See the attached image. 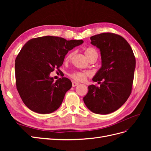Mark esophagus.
Instances as JSON below:
<instances>
[{
	"mask_svg": "<svg viewBox=\"0 0 151 151\" xmlns=\"http://www.w3.org/2000/svg\"><path fill=\"white\" fill-rule=\"evenodd\" d=\"M72 87H75L76 86H78L79 85V83H77V82H75V81H72Z\"/></svg>",
	"mask_w": 151,
	"mask_h": 151,
	"instance_id": "esophagus-1",
	"label": "esophagus"
}]
</instances>
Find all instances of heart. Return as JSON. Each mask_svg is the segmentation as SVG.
<instances>
[{
	"instance_id": "heart-1",
	"label": "heart",
	"mask_w": 151,
	"mask_h": 151,
	"mask_svg": "<svg viewBox=\"0 0 151 151\" xmlns=\"http://www.w3.org/2000/svg\"><path fill=\"white\" fill-rule=\"evenodd\" d=\"M84 53L88 59L95 55H98V53L94 48L92 47H88L84 50ZM73 53H70L66 57V60H69L71 58ZM91 76V72L88 71H82V72H75L70 75V77L74 80L79 82H84L86 80L88 77Z\"/></svg>"
}]
</instances>
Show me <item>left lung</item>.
Wrapping results in <instances>:
<instances>
[{
	"mask_svg": "<svg viewBox=\"0 0 151 151\" xmlns=\"http://www.w3.org/2000/svg\"><path fill=\"white\" fill-rule=\"evenodd\" d=\"M90 39L101 52V67L93 78L100 86H89L83 100L92 112L106 115L119 109L130 96L135 58L129 43L120 35L104 33Z\"/></svg>",
	"mask_w": 151,
	"mask_h": 151,
	"instance_id": "left-lung-1",
	"label": "left lung"
}]
</instances>
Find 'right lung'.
Masks as SVG:
<instances>
[{
    "label": "right lung",
    "instance_id": "obj_1",
    "mask_svg": "<svg viewBox=\"0 0 151 151\" xmlns=\"http://www.w3.org/2000/svg\"><path fill=\"white\" fill-rule=\"evenodd\" d=\"M83 42L46 36L24 45L15 61L16 84L22 101L31 111L51 113L60 106L72 83L66 77L54 81L50 74L63 64L69 50Z\"/></svg>",
    "mask_w": 151,
    "mask_h": 151
}]
</instances>
